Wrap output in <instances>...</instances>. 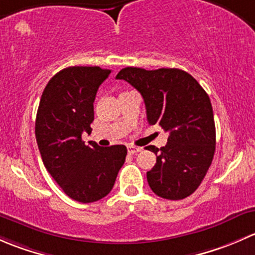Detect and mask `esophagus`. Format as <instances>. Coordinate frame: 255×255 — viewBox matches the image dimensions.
I'll return each mask as SVG.
<instances>
[{
  "label": "esophagus",
  "mask_w": 255,
  "mask_h": 255,
  "mask_svg": "<svg viewBox=\"0 0 255 255\" xmlns=\"http://www.w3.org/2000/svg\"><path fill=\"white\" fill-rule=\"evenodd\" d=\"M127 149H128V153L129 154H135V153H138V151L142 150V148H139V146H134V145H128Z\"/></svg>",
  "instance_id": "esophagus-1"
}]
</instances>
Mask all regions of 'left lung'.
<instances>
[{
  "instance_id": "left-lung-1",
  "label": "left lung",
  "mask_w": 255,
  "mask_h": 255,
  "mask_svg": "<svg viewBox=\"0 0 255 255\" xmlns=\"http://www.w3.org/2000/svg\"><path fill=\"white\" fill-rule=\"evenodd\" d=\"M116 79L140 92L149 125L169 132L165 146H146L156 155L155 165L146 173L150 189L168 200L190 196L206 175L216 149L215 120L206 91L180 69L125 68Z\"/></svg>"
}]
</instances>
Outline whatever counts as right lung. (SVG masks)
Here are the masks:
<instances>
[{"label":"right lung","mask_w":255,"mask_h":255,"mask_svg":"<svg viewBox=\"0 0 255 255\" xmlns=\"http://www.w3.org/2000/svg\"><path fill=\"white\" fill-rule=\"evenodd\" d=\"M111 70L70 66L49 80L35 118V138L42 160L70 199L89 204L110 194L125 164L127 148L96 143L85 145L81 134L91 133L94 101Z\"/></svg>","instance_id":"obj_1"}]
</instances>
